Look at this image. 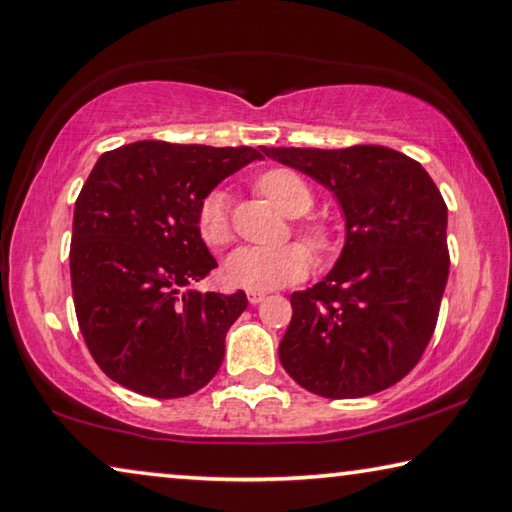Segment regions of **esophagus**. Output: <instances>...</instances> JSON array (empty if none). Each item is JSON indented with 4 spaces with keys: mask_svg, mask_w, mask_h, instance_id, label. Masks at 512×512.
<instances>
[{
    "mask_svg": "<svg viewBox=\"0 0 512 512\" xmlns=\"http://www.w3.org/2000/svg\"><path fill=\"white\" fill-rule=\"evenodd\" d=\"M246 296H248V303L250 305H257V303H262V300H264V291H253V289H250Z\"/></svg>",
    "mask_w": 512,
    "mask_h": 512,
    "instance_id": "obj_1",
    "label": "esophagus"
}]
</instances>
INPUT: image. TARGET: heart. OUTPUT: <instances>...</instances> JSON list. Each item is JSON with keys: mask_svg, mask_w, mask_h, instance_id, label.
I'll return each mask as SVG.
<instances>
[{"mask_svg": "<svg viewBox=\"0 0 512 512\" xmlns=\"http://www.w3.org/2000/svg\"><path fill=\"white\" fill-rule=\"evenodd\" d=\"M255 189L287 216H300L312 207V191L298 173L289 168H269L255 180ZM198 232L212 248L232 241V223L227 212V196L221 189L209 191L198 207ZM298 234L319 257L335 250V232L326 221H307ZM312 266L310 249L298 241L278 248H239L225 259V280L234 287L266 291L303 280Z\"/></svg>", "mask_w": 512, "mask_h": 512, "instance_id": "obj_1", "label": "heart"}]
</instances>
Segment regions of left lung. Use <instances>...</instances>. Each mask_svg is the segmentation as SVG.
<instances>
[{
	"instance_id": "left-lung-1",
	"label": "left lung",
	"mask_w": 512,
	"mask_h": 512,
	"mask_svg": "<svg viewBox=\"0 0 512 512\" xmlns=\"http://www.w3.org/2000/svg\"><path fill=\"white\" fill-rule=\"evenodd\" d=\"M264 154L328 186L346 216L335 269L291 294L282 367L326 399L383 392L415 369L437 326L449 278L442 193L419 161L383 145Z\"/></svg>"
}]
</instances>
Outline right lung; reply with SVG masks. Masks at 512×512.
<instances>
[{
    "label": "right lung",
    "mask_w": 512,
    "mask_h": 512,
    "mask_svg": "<svg viewBox=\"0 0 512 512\" xmlns=\"http://www.w3.org/2000/svg\"><path fill=\"white\" fill-rule=\"evenodd\" d=\"M255 159L262 152L248 145L166 141L97 159L75 202L70 280L88 351L118 385L180 399L216 376L248 298L183 289L216 269L198 232L202 198Z\"/></svg>",
    "instance_id": "right-lung-1"
}]
</instances>
